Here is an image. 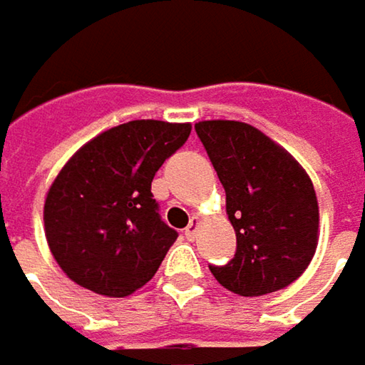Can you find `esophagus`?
<instances>
[{"label": "esophagus", "instance_id": "obj_1", "mask_svg": "<svg viewBox=\"0 0 365 365\" xmlns=\"http://www.w3.org/2000/svg\"><path fill=\"white\" fill-rule=\"evenodd\" d=\"M198 227H200V219H198V217H192V221H190V225L185 227V238H187V240H192V238L196 236V232H198Z\"/></svg>", "mask_w": 365, "mask_h": 365}]
</instances>
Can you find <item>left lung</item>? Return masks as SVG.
Masks as SVG:
<instances>
[{
    "label": "left lung",
    "mask_w": 365,
    "mask_h": 365,
    "mask_svg": "<svg viewBox=\"0 0 365 365\" xmlns=\"http://www.w3.org/2000/svg\"><path fill=\"white\" fill-rule=\"evenodd\" d=\"M194 129L225 190L236 232L234 259L211 265V274L240 297L286 288L317 249L319 209L307 171L249 123L200 120Z\"/></svg>",
    "instance_id": "1"
}]
</instances>
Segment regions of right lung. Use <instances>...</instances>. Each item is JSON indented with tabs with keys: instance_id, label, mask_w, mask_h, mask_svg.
I'll return each mask as SVG.
<instances>
[{
	"instance_id": "right-lung-1",
	"label": "right lung",
	"mask_w": 365,
	"mask_h": 365,
	"mask_svg": "<svg viewBox=\"0 0 365 365\" xmlns=\"http://www.w3.org/2000/svg\"><path fill=\"white\" fill-rule=\"evenodd\" d=\"M190 131V123L129 120L89 140L60 169L43 223L56 263L75 284L129 297L152 280L178 232L160 219L150 187Z\"/></svg>"
}]
</instances>
